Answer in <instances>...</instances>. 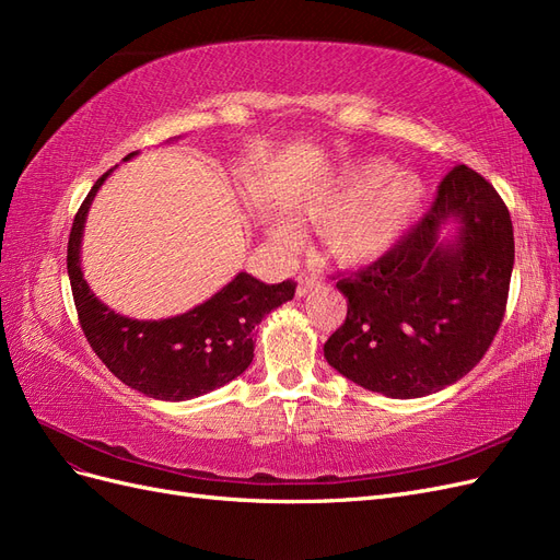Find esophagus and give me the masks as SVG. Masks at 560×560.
<instances>
[{
  "label": "esophagus",
  "mask_w": 560,
  "mask_h": 560,
  "mask_svg": "<svg viewBox=\"0 0 560 560\" xmlns=\"http://www.w3.org/2000/svg\"><path fill=\"white\" fill-rule=\"evenodd\" d=\"M315 278L313 276H301L299 278V284H296V296H306L313 287H315Z\"/></svg>",
  "instance_id": "esophagus-1"
}]
</instances>
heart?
Returning a JSON list of instances; mask_svg holds the SVG:
<instances>
[{"mask_svg":"<svg viewBox=\"0 0 560 560\" xmlns=\"http://www.w3.org/2000/svg\"><path fill=\"white\" fill-rule=\"evenodd\" d=\"M425 198V184L411 173H397L393 161L369 156L346 165L341 173L303 198L299 214L325 226L331 257L348 266L376 261L393 249ZM273 241L292 247L299 231L290 222L273 224Z\"/></svg>","mask_w":560,"mask_h":560,"instance_id":"b5f03b06","label":"heart"}]
</instances>
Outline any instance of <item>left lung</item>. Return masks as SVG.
<instances>
[{
    "instance_id": "8db88e82",
    "label": "left lung",
    "mask_w": 560,
    "mask_h": 560,
    "mask_svg": "<svg viewBox=\"0 0 560 560\" xmlns=\"http://www.w3.org/2000/svg\"><path fill=\"white\" fill-rule=\"evenodd\" d=\"M448 221L458 241L438 243ZM514 268L504 200L477 171L453 165L436 196L385 257L341 273L348 315L325 343L327 362L371 393L425 397L481 362L502 325Z\"/></svg>"
}]
</instances>
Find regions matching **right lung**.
I'll use <instances>...</instances> for the list:
<instances>
[{
	"instance_id": "add662e5",
	"label": "right lung",
	"mask_w": 560,
	"mask_h": 560,
	"mask_svg": "<svg viewBox=\"0 0 560 560\" xmlns=\"http://www.w3.org/2000/svg\"><path fill=\"white\" fill-rule=\"evenodd\" d=\"M109 173L93 184L81 202L67 243V273L79 325L91 348L118 381L154 399L184 401L226 385L254 358V327L264 315L294 299L296 282L266 284L238 273L222 292L177 317L130 319L114 313L91 292L79 261L89 206Z\"/></svg>"
}]
</instances>
